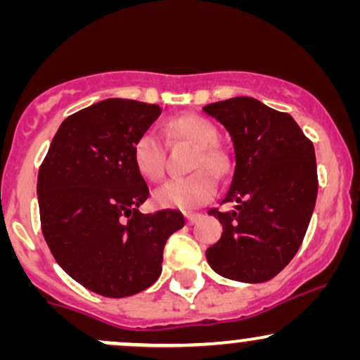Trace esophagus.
Listing matches in <instances>:
<instances>
[{"label":"esophagus","instance_id":"1","mask_svg":"<svg viewBox=\"0 0 360 360\" xmlns=\"http://www.w3.org/2000/svg\"><path fill=\"white\" fill-rule=\"evenodd\" d=\"M184 217H186V221H188L189 225H191V223H194L196 220H200L201 214L200 213H186Z\"/></svg>","mask_w":360,"mask_h":360}]
</instances>
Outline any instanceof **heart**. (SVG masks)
<instances>
[{"instance_id":"heart-1","label":"heart","mask_w":360,"mask_h":360,"mask_svg":"<svg viewBox=\"0 0 360 360\" xmlns=\"http://www.w3.org/2000/svg\"><path fill=\"white\" fill-rule=\"evenodd\" d=\"M167 134L174 139L188 140L196 147L191 169L198 171L183 177H172L155 189L152 198L160 208L194 210L213 200L217 181L211 173L223 176L229 171V157L214 146L218 130L210 120L198 115H183L167 123ZM131 159L140 176L148 181L160 179L166 169L164 148L154 131H142L131 143ZM210 170L212 172H209Z\"/></svg>"}]
</instances>
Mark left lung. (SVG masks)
<instances>
[{
    "label": "left lung",
    "instance_id": "8db88e82",
    "mask_svg": "<svg viewBox=\"0 0 360 360\" xmlns=\"http://www.w3.org/2000/svg\"><path fill=\"white\" fill-rule=\"evenodd\" d=\"M203 111L229 130L235 150L221 200L235 208L208 212L223 233L206 259L223 278L266 283L291 262L308 230L318 193L315 147L291 115L254 98H230Z\"/></svg>",
    "mask_w": 360,
    "mask_h": 360
}]
</instances>
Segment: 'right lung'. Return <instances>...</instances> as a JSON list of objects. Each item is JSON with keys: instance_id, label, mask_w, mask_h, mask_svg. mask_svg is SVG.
Wrapping results in <instances>:
<instances>
[{"instance_id": "right-lung-1", "label": "right lung", "mask_w": 360, "mask_h": 360, "mask_svg": "<svg viewBox=\"0 0 360 360\" xmlns=\"http://www.w3.org/2000/svg\"><path fill=\"white\" fill-rule=\"evenodd\" d=\"M160 106L110 98L60 123L39 171L40 225L57 264L106 298L137 295L162 271L167 238L184 226L176 210L143 214L148 198L131 143Z\"/></svg>"}]
</instances>
